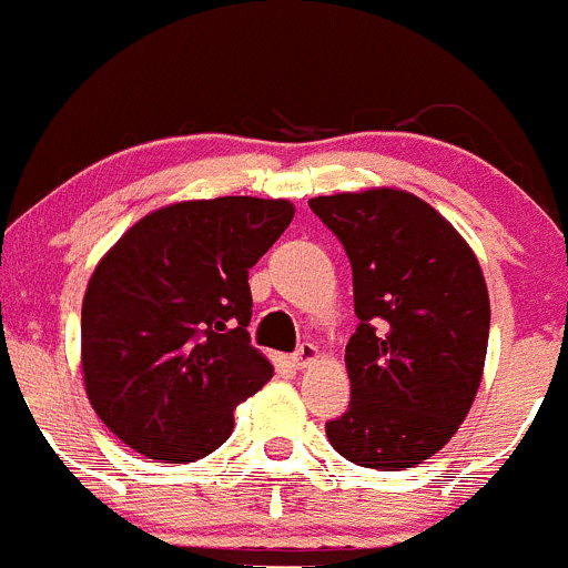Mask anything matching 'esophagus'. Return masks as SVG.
Listing matches in <instances>:
<instances>
[{
	"mask_svg": "<svg viewBox=\"0 0 568 568\" xmlns=\"http://www.w3.org/2000/svg\"><path fill=\"white\" fill-rule=\"evenodd\" d=\"M317 359H321V351H317L315 343H301L298 351L293 354V362L298 368H310Z\"/></svg>",
	"mask_w": 568,
	"mask_h": 568,
	"instance_id": "esophagus-1",
	"label": "esophagus"
}]
</instances>
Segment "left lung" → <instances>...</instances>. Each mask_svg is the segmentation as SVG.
Returning a JSON list of instances; mask_svg holds the SVG:
<instances>
[{
  "instance_id": "8db88e82",
  "label": "left lung",
  "mask_w": 568,
  "mask_h": 568,
  "mask_svg": "<svg viewBox=\"0 0 568 568\" xmlns=\"http://www.w3.org/2000/svg\"><path fill=\"white\" fill-rule=\"evenodd\" d=\"M310 209L354 270L359 326L345 345L348 413L326 424L345 460L404 471L466 420L488 354L483 267L440 212L396 186L321 194Z\"/></svg>"
}]
</instances>
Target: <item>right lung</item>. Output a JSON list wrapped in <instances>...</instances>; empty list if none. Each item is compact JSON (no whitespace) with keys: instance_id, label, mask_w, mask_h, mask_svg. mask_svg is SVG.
Listing matches in <instances>:
<instances>
[{"instance_id":"right-lung-1","label":"right lung","mask_w":568,"mask_h":568,"mask_svg":"<svg viewBox=\"0 0 568 568\" xmlns=\"http://www.w3.org/2000/svg\"><path fill=\"white\" fill-rule=\"evenodd\" d=\"M290 200H181L144 214L97 262L80 368L102 424L139 455L194 463L234 432L273 365L251 345L247 270L293 223Z\"/></svg>"}]
</instances>
